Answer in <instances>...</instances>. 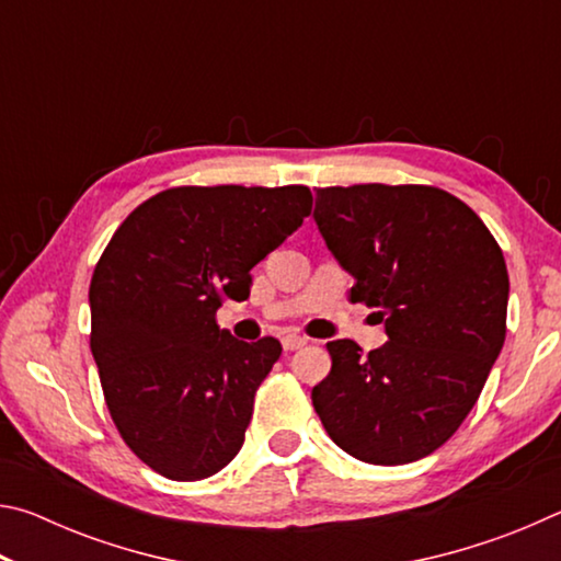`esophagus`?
<instances>
[{
  "instance_id": "esophagus-1",
  "label": "esophagus",
  "mask_w": 561,
  "mask_h": 561,
  "mask_svg": "<svg viewBox=\"0 0 561 561\" xmlns=\"http://www.w3.org/2000/svg\"><path fill=\"white\" fill-rule=\"evenodd\" d=\"M282 346H284V351H297L301 346H307V339L299 334H287L282 339Z\"/></svg>"
}]
</instances>
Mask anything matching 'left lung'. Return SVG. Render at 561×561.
<instances>
[{"instance_id": "8db88e82", "label": "left lung", "mask_w": 561, "mask_h": 561, "mask_svg": "<svg viewBox=\"0 0 561 561\" xmlns=\"http://www.w3.org/2000/svg\"><path fill=\"white\" fill-rule=\"evenodd\" d=\"M314 220L354 274L351 301L376 309L388 341L364 354L327 344L311 391L329 438L371 465L421 460L480 398L507 334V264L488 225L433 185L317 187Z\"/></svg>"}]
</instances>
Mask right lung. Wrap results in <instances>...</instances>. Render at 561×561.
I'll return each instance as SVG.
<instances>
[{
    "mask_svg": "<svg viewBox=\"0 0 561 561\" xmlns=\"http://www.w3.org/2000/svg\"><path fill=\"white\" fill-rule=\"evenodd\" d=\"M309 213L307 185H180L140 203L103 250L91 354L123 443L163 478H210L240 453L282 344L237 341L217 309L250 297V270Z\"/></svg>",
    "mask_w": 561,
    "mask_h": 561,
    "instance_id": "1",
    "label": "right lung"
}]
</instances>
